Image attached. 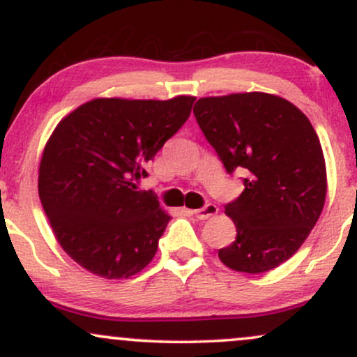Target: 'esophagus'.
Returning a JSON list of instances; mask_svg holds the SVG:
<instances>
[{
    "label": "esophagus",
    "mask_w": 357,
    "mask_h": 357,
    "mask_svg": "<svg viewBox=\"0 0 357 357\" xmlns=\"http://www.w3.org/2000/svg\"><path fill=\"white\" fill-rule=\"evenodd\" d=\"M192 213H195V216L198 220H208V218H210V216H215L216 213H218V206H216V204L210 203V204H206V206L199 208V210H195Z\"/></svg>",
    "instance_id": "esophagus-1"
}]
</instances>
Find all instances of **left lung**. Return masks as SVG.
I'll list each match as a JSON object with an SVG mask.
<instances>
[{
  "mask_svg": "<svg viewBox=\"0 0 357 357\" xmlns=\"http://www.w3.org/2000/svg\"><path fill=\"white\" fill-rule=\"evenodd\" d=\"M192 112L227 173H247L243 192L225 206L236 238L220 260L245 273L278 267L302 247L326 202V161L312 124L264 92L204 97Z\"/></svg>",
  "mask_w": 357,
  "mask_h": 357,
  "instance_id": "8db88e82",
  "label": "left lung"
}]
</instances>
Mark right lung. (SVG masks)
<instances>
[{
  "mask_svg": "<svg viewBox=\"0 0 357 357\" xmlns=\"http://www.w3.org/2000/svg\"><path fill=\"white\" fill-rule=\"evenodd\" d=\"M195 100L93 99L55 127L40 161L38 195L60 247L80 267L129 278L153 260L171 216L153 192L137 191V181Z\"/></svg>",
  "mask_w": 357,
  "mask_h": 357,
  "instance_id": "right-lung-1",
  "label": "right lung"
}]
</instances>
